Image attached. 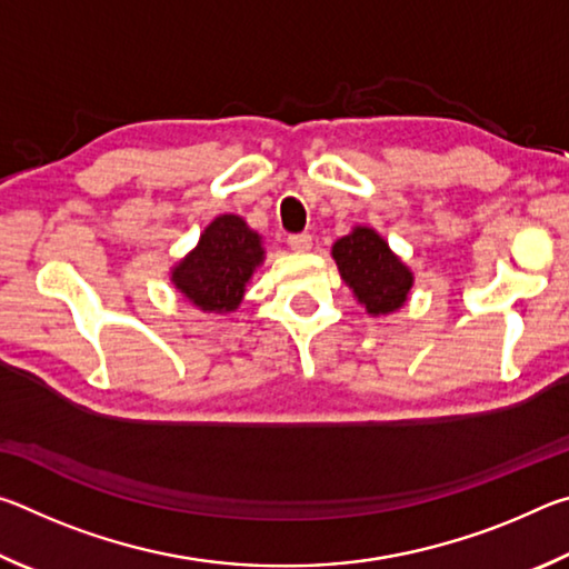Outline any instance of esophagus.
<instances>
[{
	"label": "esophagus",
	"mask_w": 569,
	"mask_h": 569,
	"mask_svg": "<svg viewBox=\"0 0 569 569\" xmlns=\"http://www.w3.org/2000/svg\"><path fill=\"white\" fill-rule=\"evenodd\" d=\"M288 246H291V250H296V253H308L313 246V238L308 233H298V236L288 238Z\"/></svg>",
	"instance_id": "34e87169"
}]
</instances>
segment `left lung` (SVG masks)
I'll return each instance as SVG.
<instances>
[{
	"mask_svg": "<svg viewBox=\"0 0 569 569\" xmlns=\"http://www.w3.org/2000/svg\"><path fill=\"white\" fill-rule=\"evenodd\" d=\"M331 256L343 283L373 319L397 313L409 301L413 286L411 268L373 228L353 226L349 236L331 246Z\"/></svg>",
	"mask_w": 569,
	"mask_h": 569,
	"instance_id": "8db88e82",
	"label": "left lung"
}]
</instances>
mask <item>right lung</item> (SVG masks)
Wrapping results in <instances>:
<instances>
[{"label":"right lung","instance_id":"right-lung-1","mask_svg":"<svg viewBox=\"0 0 569 569\" xmlns=\"http://www.w3.org/2000/svg\"><path fill=\"white\" fill-rule=\"evenodd\" d=\"M263 261V236L240 216L226 213L210 220L198 246L170 268V281L198 311L230 313Z\"/></svg>","mask_w":569,"mask_h":569}]
</instances>
